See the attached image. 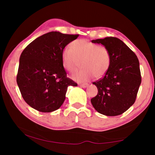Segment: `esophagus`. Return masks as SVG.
<instances>
[{
	"instance_id": "obj_1",
	"label": "esophagus",
	"mask_w": 155,
	"mask_h": 155,
	"mask_svg": "<svg viewBox=\"0 0 155 155\" xmlns=\"http://www.w3.org/2000/svg\"><path fill=\"white\" fill-rule=\"evenodd\" d=\"M81 87H83V88H85V87H87V86L89 85V84L88 83H83V84H80L79 85Z\"/></svg>"
}]
</instances>
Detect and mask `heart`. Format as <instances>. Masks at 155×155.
Here are the masks:
<instances>
[{"label":"heart","instance_id":"heart-1","mask_svg":"<svg viewBox=\"0 0 155 155\" xmlns=\"http://www.w3.org/2000/svg\"><path fill=\"white\" fill-rule=\"evenodd\" d=\"M62 64L70 73L79 66L82 70L72 75L78 82H85L94 76L101 78L108 71L111 65V54L105 46H100L86 40H77L71 43V48L66 47L62 52Z\"/></svg>","mask_w":155,"mask_h":155}]
</instances>
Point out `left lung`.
Listing matches in <instances>:
<instances>
[{
  "instance_id": "left-lung-1",
  "label": "left lung",
  "mask_w": 155,
  "mask_h": 155,
  "mask_svg": "<svg viewBox=\"0 0 155 155\" xmlns=\"http://www.w3.org/2000/svg\"><path fill=\"white\" fill-rule=\"evenodd\" d=\"M91 42L101 44L109 49L111 65L103 77L93 82L98 91L91 103L100 114L121 115L134 104L141 82L137 57L117 38L97 39Z\"/></svg>"
}]
</instances>
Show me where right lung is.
Wrapping results in <instances>:
<instances>
[{
  "label": "right lung",
  "instance_id": "1",
  "mask_svg": "<svg viewBox=\"0 0 155 155\" xmlns=\"http://www.w3.org/2000/svg\"><path fill=\"white\" fill-rule=\"evenodd\" d=\"M78 35L51 31L22 51L16 81L23 99L32 108L44 113L55 111L64 103L68 86H77L67 77L61 56L65 47Z\"/></svg>",
  "mask_w": 155,
  "mask_h": 155
}]
</instances>
